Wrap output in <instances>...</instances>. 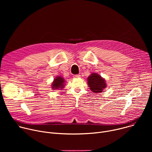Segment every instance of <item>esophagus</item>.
<instances>
[{"mask_svg":"<svg viewBox=\"0 0 152 152\" xmlns=\"http://www.w3.org/2000/svg\"><path fill=\"white\" fill-rule=\"evenodd\" d=\"M80 76V75H74L73 76V77L74 78H77V77H79Z\"/></svg>","mask_w":152,"mask_h":152,"instance_id":"esophagus-1","label":"esophagus"}]
</instances>
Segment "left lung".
<instances>
[{
	"label": "left lung",
	"instance_id": "obj_1",
	"mask_svg": "<svg viewBox=\"0 0 152 152\" xmlns=\"http://www.w3.org/2000/svg\"><path fill=\"white\" fill-rule=\"evenodd\" d=\"M87 80L90 90L95 93L103 92L106 86L105 80L97 73H92Z\"/></svg>",
	"mask_w": 152,
	"mask_h": 152
}]
</instances>
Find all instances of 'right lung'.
Wrapping results in <instances>:
<instances>
[{"label":"right lung","mask_w":152,"mask_h":152,"mask_svg":"<svg viewBox=\"0 0 152 152\" xmlns=\"http://www.w3.org/2000/svg\"><path fill=\"white\" fill-rule=\"evenodd\" d=\"M64 82L65 80L61 76L56 77L52 84V90H56V89L61 90L62 88H63L64 86Z\"/></svg>","instance_id":"1"}]
</instances>
